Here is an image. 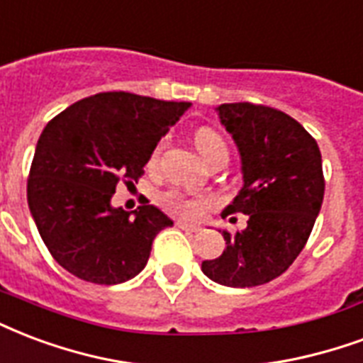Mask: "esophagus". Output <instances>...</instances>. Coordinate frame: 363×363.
Listing matches in <instances>:
<instances>
[{"mask_svg":"<svg viewBox=\"0 0 363 363\" xmlns=\"http://www.w3.org/2000/svg\"><path fill=\"white\" fill-rule=\"evenodd\" d=\"M176 225H178L179 230L191 231V233L199 231V225H195V223H187V222H184V220H178V222H176Z\"/></svg>","mask_w":363,"mask_h":363,"instance_id":"esophagus-1","label":"esophagus"}]
</instances>
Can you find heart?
Segmentation results:
<instances>
[{
	"label": "heart",
	"instance_id": "obj_1",
	"mask_svg": "<svg viewBox=\"0 0 363 363\" xmlns=\"http://www.w3.org/2000/svg\"><path fill=\"white\" fill-rule=\"evenodd\" d=\"M166 141L162 140L159 145L155 147V151L151 155V166L159 164L160 159V152H162V147H164ZM195 145H197L199 152L203 155V159L208 162V160L218 155V152H228V145H225V141L216 130H212V128H201L195 133ZM159 203L164 206L166 211L174 212V214H179V216L185 218H191L197 216L199 212L203 211L204 206L208 204V199L204 197H197V195H189V193L182 191V189H176V187H172V189H166L159 195Z\"/></svg>",
	"mask_w": 363,
	"mask_h": 363
}]
</instances>
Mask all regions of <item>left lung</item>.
Segmentation results:
<instances>
[{
	"instance_id": "1",
	"label": "left lung",
	"mask_w": 363,
	"mask_h": 363,
	"mask_svg": "<svg viewBox=\"0 0 363 363\" xmlns=\"http://www.w3.org/2000/svg\"><path fill=\"white\" fill-rule=\"evenodd\" d=\"M241 155L243 187L225 212L247 214V228L222 231L225 250L203 274L225 287H256L295 262L312 233L325 191L315 140L289 114L266 105L216 108Z\"/></svg>"
}]
</instances>
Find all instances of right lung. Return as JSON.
Returning <instances> with one entry per match:
<instances>
[{
  "label": "right lung",
  "instance_id": "right-lung-1",
  "mask_svg": "<svg viewBox=\"0 0 363 363\" xmlns=\"http://www.w3.org/2000/svg\"><path fill=\"white\" fill-rule=\"evenodd\" d=\"M185 101L105 91L48 122L28 176V206L59 266L84 281L116 285L145 268L152 239L172 220L152 204H111L116 185L138 184L155 147Z\"/></svg>",
  "mask_w": 363,
  "mask_h": 363
}]
</instances>
